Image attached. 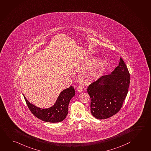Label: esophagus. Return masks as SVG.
Wrapping results in <instances>:
<instances>
[{
    "label": "esophagus",
    "mask_w": 151,
    "mask_h": 151,
    "mask_svg": "<svg viewBox=\"0 0 151 151\" xmlns=\"http://www.w3.org/2000/svg\"><path fill=\"white\" fill-rule=\"evenodd\" d=\"M82 90H83V88H82V87L81 86H78V87L77 88V91L78 92H79V93H81V91H82Z\"/></svg>",
    "instance_id": "34e87169"
}]
</instances>
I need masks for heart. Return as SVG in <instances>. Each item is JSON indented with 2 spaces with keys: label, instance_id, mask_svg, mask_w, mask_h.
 Returning a JSON list of instances; mask_svg holds the SVG:
<instances>
[{
  "label": "heart",
  "instance_id": "1",
  "mask_svg": "<svg viewBox=\"0 0 151 151\" xmlns=\"http://www.w3.org/2000/svg\"><path fill=\"white\" fill-rule=\"evenodd\" d=\"M96 61V58L95 57H90L88 58L83 64V69H87L91 67L93 64V66L89 70L87 73V77L91 80L96 79L101 76L104 71L106 64L103 60Z\"/></svg>",
  "mask_w": 151,
  "mask_h": 151
}]
</instances>
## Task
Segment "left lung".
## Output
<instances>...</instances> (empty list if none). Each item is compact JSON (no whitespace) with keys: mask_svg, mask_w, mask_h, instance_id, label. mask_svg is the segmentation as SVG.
Returning <instances> with one entry per match:
<instances>
[{"mask_svg":"<svg viewBox=\"0 0 151 151\" xmlns=\"http://www.w3.org/2000/svg\"><path fill=\"white\" fill-rule=\"evenodd\" d=\"M130 76L120 58L119 65L111 73L103 76L87 89L91 97V112L97 119L110 118L120 111L126 97Z\"/></svg>","mask_w":151,"mask_h":151,"instance_id":"left-lung-1","label":"left lung"}]
</instances>
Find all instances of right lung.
I'll use <instances>...</instances> for the list:
<instances>
[{
    "mask_svg": "<svg viewBox=\"0 0 151 151\" xmlns=\"http://www.w3.org/2000/svg\"><path fill=\"white\" fill-rule=\"evenodd\" d=\"M29 110L33 115L45 122L56 123L64 120L68 113L70 100L75 95L72 86L63 90L59 95L53 106L48 109H41L30 103L23 94Z\"/></svg>",
    "mask_w": 151,
    "mask_h": 151,
    "instance_id": "obj_1",
    "label": "right lung"
}]
</instances>
